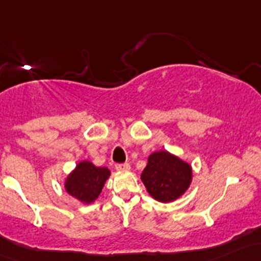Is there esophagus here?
Segmentation results:
<instances>
[{"label": "esophagus", "mask_w": 261, "mask_h": 261, "mask_svg": "<svg viewBox=\"0 0 261 261\" xmlns=\"http://www.w3.org/2000/svg\"><path fill=\"white\" fill-rule=\"evenodd\" d=\"M115 168L117 171H130V165L128 163H121V165H116Z\"/></svg>", "instance_id": "34e87169"}]
</instances>
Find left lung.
I'll use <instances>...</instances> for the list:
<instances>
[{
    "instance_id": "1",
    "label": "left lung",
    "mask_w": 261,
    "mask_h": 261,
    "mask_svg": "<svg viewBox=\"0 0 261 261\" xmlns=\"http://www.w3.org/2000/svg\"><path fill=\"white\" fill-rule=\"evenodd\" d=\"M192 178L190 163L166 150L151 153L141 173V181L148 194L162 203L181 198L190 188Z\"/></svg>"
}]
</instances>
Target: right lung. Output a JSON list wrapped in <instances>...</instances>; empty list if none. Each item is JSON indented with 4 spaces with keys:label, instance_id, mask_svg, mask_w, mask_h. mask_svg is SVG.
<instances>
[{
    "label": "right lung",
    "instance_id": "add662e5",
    "mask_svg": "<svg viewBox=\"0 0 261 261\" xmlns=\"http://www.w3.org/2000/svg\"><path fill=\"white\" fill-rule=\"evenodd\" d=\"M108 167H96L93 162L80 161L64 181L67 193L83 204H91L98 199L105 182L110 177Z\"/></svg>",
    "mask_w": 261,
    "mask_h": 261
}]
</instances>
